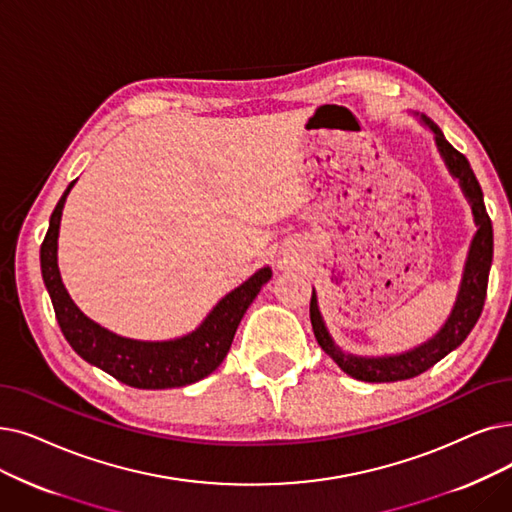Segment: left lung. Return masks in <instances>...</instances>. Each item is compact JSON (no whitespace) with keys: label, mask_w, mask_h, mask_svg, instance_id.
Wrapping results in <instances>:
<instances>
[{"label":"left lung","mask_w":512,"mask_h":512,"mask_svg":"<svg viewBox=\"0 0 512 512\" xmlns=\"http://www.w3.org/2000/svg\"><path fill=\"white\" fill-rule=\"evenodd\" d=\"M420 123L427 125L433 131L435 144L443 163H446L454 180H458L464 198L471 205L477 232L471 240L469 255H466V261H464V272H462L460 288L456 295V303L450 311L448 320L443 322V326L429 341L416 345L414 349L393 353V355H376V358L345 353L335 341H332L320 314L316 291L311 293L309 318H311V326H314L318 345L337 362V366L343 372L364 383L406 381V379H412V376H418L425 370H429L439 360L446 358L450 351H454L466 337H469V332L477 324L485 303L487 278H490L492 257H494V230H492V219L487 215L483 205L481 186L477 182L469 161H466L464 154H460L446 138H443L441 129L425 115H420Z\"/></svg>","instance_id":"left-lung-1"}]
</instances>
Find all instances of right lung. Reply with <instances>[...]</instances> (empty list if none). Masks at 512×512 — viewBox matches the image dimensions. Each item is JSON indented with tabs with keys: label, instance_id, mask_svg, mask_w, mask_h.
<instances>
[{
	"label": "right lung",
	"instance_id": "obj_1",
	"mask_svg": "<svg viewBox=\"0 0 512 512\" xmlns=\"http://www.w3.org/2000/svg\"><path fill=\"white\" fill-rule=\"evenodd\" d=\"M77 182V180H75ZM75 182L69 184L50 217V228L41 244V276L46 284L56 320L69 345L85 362L115 376L117 381L136 389L186 387L209 376L230 351L236 328L259 295L261 286L272 278V270H257L247 282L221 299L209 316L184 337L169 341H138L115 335L87 318L66 291L58 270L60 217Z\"/></svg>",
	"mask_w": 512,
	"mask_h": 512
}]
</instances>
